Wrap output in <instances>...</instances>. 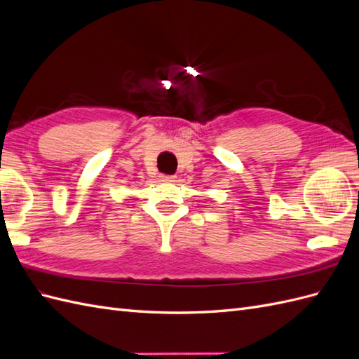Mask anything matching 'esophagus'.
Instances as JSON below:
<instances>
[{"label":"esophagus","mask_w":359,"mask_h":359,"mask_svg":"<svg viewBox=\"0 0 359 359\" xmlns=\"http://www.w3.org/2000/svg\"><path fill=\"white\" fill-rule=\"evenodd\" d=\"M160 180L163 182H172V181H175V177H173V175H165V173H163V175H160Z\"/></svg>","instance_id":"1"}]
</instances>
